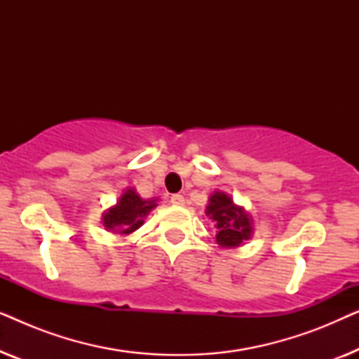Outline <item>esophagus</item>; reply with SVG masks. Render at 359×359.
Returning <instances> with one entry per match:
<instances>
[{
    "label": "esophagus",
    "mask_w": 359,
    "mask_h": 359,
    "mask_svg": "<svg viewBox=\"0 0 359 359\" xmlns=\"http://www.w3.org/2000/svg\"><path fill=\"white\" fill-rule=\"evenodd\" d=\"M170 203L173 205H184L186 199H184V196H181V194H173V196H171Z\"/></svg>",
    "instance_id": "esophagus-1"
}]
</instances>
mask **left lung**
Wrapping results in <instances>:
<instances>
[{
    "instance_id": "1",
    "label": "left lung",
    "mask_w": 359,
    "mask_h": 359,
    "mask_svg": "<svg viewBox=\"0 0 359 359\" xmlns=\"http://www.w3.org/2000/svg\"><path fill=\"white\" fill-rule=\"evenodd\" d=\"M205 215L215 229V242L224 248L240 247L253 233V220L242 205H237L229 194L215 191L210 194Z\"/></svg>"
}]
</instances>
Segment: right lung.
<instances>
[{
  "label": "right lung",
  "instance_id": "add662e5",
  "mask_svg": "<svg viewBox=\"0 0 359 359\" xmlns=\"http://www.w3.org/2000/svg\"><path fill=\"white\" fill-rule=\"evenodd\" d=\"M156 208V199H142L135 189H127L116 205L102 214V225L106 230L121 235L135 232L144 224V219Z\"/></svg>",
  "mask_w": 359,
  "mask_h": 359
}]
</instances>
